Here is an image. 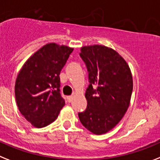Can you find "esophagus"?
Segmentation results:
<instances>
[{"label":"esophagus","instance_id":"obj_1","mask_svg":"<svg viewBox=\"0 0 160 160\" xmlns=\"http://www.w3.org/2000/svg\"><path fill=\"white\" fill-rule=\"evenodd\" d=\"M73 96H68V97H67V101H68L69 102H71V101L73 100Z\"/></svg>","mask_w":160,"mask_h":160}]
</instances>
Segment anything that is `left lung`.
Returning a JSON list of instances; mask_svg holds the SVG:
<instances>
[{"label": "left lung", "mask_w": 160, "mask_h": 160, "mask_svg": "<svg viewBox=\"0 0 160 160\" xmlns=\"http://www.w3.org/2000/svg\"><path fill=\"white\" fill-rule=\"evenodd\" d=\"M80 56L89 72L85 92L87 108L79 112L86 129L102 135L116 127L129 107L133 79L129 65L114 49L102 45L84 46ZM96 85L97 88L92 86Z\"/></svg>", "instance_id": "8db88e82"}]
</instances>
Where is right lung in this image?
Masks as SVG:
<instances>
[{"instance_id": "add662e5", "label": "right lung", "mask_w": 160, "mask_h": 160, "mask_svg": "<svg viewBox=\"0 0 160 160\" xmlns=\"http://www.w3.org/2000/svg\"><path fill=\"white\" fill-rule=\"evenodd\" d=\"M73 48L51 42L28 58L18 73L15 84L20 113L37 128L58 118L64 99L60 94V73Z\"/></svg>"}]
</instances>
